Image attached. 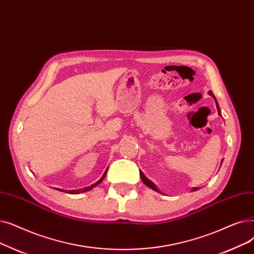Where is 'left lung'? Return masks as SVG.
Here are the masks:
<instances>
[{
    "label": "left lung",
    "instance_id": "obj_1",
    "mask_svg": "<svg viewBox=\"0 0 254 254\" xmlns=\"http://www.w3.org/2000/svg\"><path fill=\"white\" fill-rule=\"evenodd\" d=\"M209 95L210 96H212V97L214 98V100H215V103H216V107H217V111H218V114H219V116H221V113H220V107H219V104H218V102H217V100H216V97L214 96V94L212 93V91H209ZM223 161V160H222ZM222 161H221V164H222ZM139 175H140V178H141V181L143 182V184L144 185H147L148 187H150L151 189H153L154 191H157V192H159L160 193V191H159V189L157 188V186L152 182V181H150L146 176L143 175V173L141 172V171H139ZM196 190H198V188L197 187H193L192 189H191V191H196Z\"/></svg>",
    "mask_w": 254,
    "mask_h": 254
}]
</instances>
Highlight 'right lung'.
<instances>
[{
    "label": "right lung",
    "mask_w": 254,
    "mask_h": 254,
    "mask_svg": "<svg viewBox=\"0 0 254 254\" xmlns=\"http://www.w3.org/2000/svg\"><path fill=\"white\" fill-rule=\"evenodd\" d=\"M106 173H107V168H106V171L104 172V174L102 175V177L97 181V182L96 183H94V184H92L91 186H88V187H84V188H80V189H74V190H69L67 193H70V194H78V193H82V192H86V191H89V190H91V189H93L94 187H96L97 185H99L102 181H103V179L105 178V176H106Z\"/></svg>",
    "instance_id": "right-lung-1"
}]
</instances>
